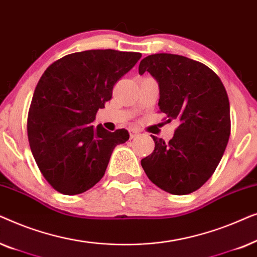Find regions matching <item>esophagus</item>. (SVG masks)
<instances>
[{
  "label": "esophagus",
  "instance_id": "34e87169",
  "mask_svg": "<svg viewBox=\"0 0 257 257\" xmlns=\"http://www.w3.org/2000/svg\"><path fill=\"white\" fill-rule=\"evenodd\" d=\"M138 135H139V132L136 131V130H130V138L131 139H135Z\"/></svg>",
  "mask_w": 257,
  "mask_h": 257
}]
</instances>
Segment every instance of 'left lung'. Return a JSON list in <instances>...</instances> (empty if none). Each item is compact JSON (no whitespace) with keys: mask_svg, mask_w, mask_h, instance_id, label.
I'll list each match as a JSON object with an SVG mask.
<instances>
[{"mask_svg":"<svg viewBox=\"0 0 257 257\" xmlns=\"http://www.w3.org/2000/svg\"><path fill=\"white\" fill-rule=\"evenodd\" d=\"M145 72L159 85L160 111L179 126L168 143L152 136L154 151L142 166L165 192L189 194L212 177L226 150L230 136L226 89L208 66L180 55L147 56L139 64V75Z\"/></svg>","mask_w":257,"mask_h":257,"instance_id":"obj_1","label":"left lung"}]
</instances>
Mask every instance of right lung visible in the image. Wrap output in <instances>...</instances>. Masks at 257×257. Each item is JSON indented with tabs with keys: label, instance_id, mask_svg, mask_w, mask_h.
Masks as SVG:
<instances>
[{
	"label": "right lung",
	"instance_id": "add662e5",
	"mask_svg": "<svg viewBox=\"0 0 257 257\" xmlns=\"http://www.w3.org/2000/svg\"><path fill=\"white\" fill-rule=\"evenodd\" d=\"M139 52L87 50L66 55L42 75L28 115V139L38 168L56 191L76 195L104 177L114 147L130 138L124 128L93 126L117 80Z\"/></svg>",
	"mask_w": 257,
	"mask_h": 257
}]
</instances>
